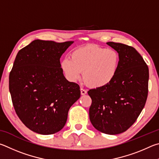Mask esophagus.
<instances>
[{
  "label": "esophagus",
  "mask_w": 159,
  "mask_h": 159,
  "mask_svg": "<svg viewBox=\"0 0 159 159\" xmlns=\"http://www.w3.org/2000/svg\"><path fill=\"white\" fill-rule=\"evenodd\" d=\"M80 91H81L82 95H85V94H87V90H85V89H82V88L80 89Z\"/></svg>",
  "instance_id": "1"
}]
</instances>
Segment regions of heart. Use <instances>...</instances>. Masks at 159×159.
I'll return each mask as SVG.
<instances>
[{"label": "heart", "instance_id": "heart-1", "mask_svg": "<svg viewBox=\"0 0 159 159\" xmlns=\"http://www.w3.org/2000/svg\"><path fill=\"white\" fill-rule=\"evenodd\" d=\"M120 57L113 49L89 44L75 49L70 58H65L61 66L66 77L72 82L80 79L93 88L106 87L117 74Z\"/></svg>", "mask_w": 159, "mask_h": 159}]
</instances>
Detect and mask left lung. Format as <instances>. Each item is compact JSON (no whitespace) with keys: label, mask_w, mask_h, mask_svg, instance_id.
I'll use <instances>...</instances> for the list:
<instances>
[{"label":"left lung","mask_w":159,"mask_h":159,"mask_svg":"<svg viewBox=\"0 0 159 159\" xmlns=\"http://www.w3.org/2000/svg\"><path fill=\"white\" fill-rule=\"evenodd\" d=\"M107 44L119 53L120 64L110 84L88 91L92 100L89 119L99 131L116 135L129 129L144 107L148 95L149 68L133 47L114 42Z\"/></svg>","instance_id":"1"}]
</instances>
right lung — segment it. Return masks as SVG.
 <instances>
[{
    "mask_svg": "<svg viewBox=\"0 0 159 159\" xmlns=\"http://www.w3.org/2000/svg\"><path fill=\"white\" fill-rule=\"evenodd\" d=\"M73 43L35 40L17 53L9 89L16 115L33 132L50 135L59 131L70 107L80 98V86L66 79L60 63Z\"/></svg>",
    "mask_w": 159,
    "mask_h": 159,
    "instance_id": "right-lung-1",
    "label": "right lung"
}]
</instances>
